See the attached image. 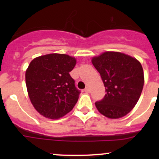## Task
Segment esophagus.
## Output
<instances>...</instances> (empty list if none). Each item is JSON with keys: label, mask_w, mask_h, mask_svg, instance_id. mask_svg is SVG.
<instances>
[{"label": "esophagus", "mask_w": 159, "mask_h": 159, "mask_svg": "<svg viewBox=\"0 0 159 159\" xmlns=\"http://www.w3.org/2000/svg\"><path fill=\"white\" fill-rule=\"evenodd\" d=\"M84 91H85L86 93H89V92H90V89H89V87L85 88V89H84Z\"/></svg>", "instance_id": "1"}]
</instances>
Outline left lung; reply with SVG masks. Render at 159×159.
Instances as JSON below:
<instances>
[{
  "instance_id": "1",
  "label": "left lung",
  "mask_w": 159,
  "mask_h": 159,
  "mask_svg": "<svg viewBox=\"0 0 159 159\" xmlns=\"http://www.w3.org/2000/svg\"><path fill=\"white\" fill-rule=\"evenodd\" d=\"M92 65L100 73L105 97L95 102L98 111L111 119L122 118L137 104L144 86V71L134 57L118 51H105L93 57Z\"/></svg>"
}]
</instances>
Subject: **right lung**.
Here are the masks:
<instances>
[{
    "mask_svg": "<svg viewBox=\"0 0 159 159\" xmlns=\"http://www.w3.org/2000/svg\"><path fill=\"white\" fill-rule=\"evenodd\" d=\"M76 58L65 54H48L35 57L25 73L30 102L40 115L57 119L70 112L78 102L80 91L69 72Z\"/></svg>",
    "mask_w": 159,
    "mask_h": 159,
    "instance_id": "obj_1",
    "label": "right lung"
}]
</instances>
